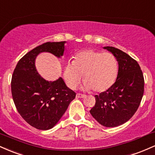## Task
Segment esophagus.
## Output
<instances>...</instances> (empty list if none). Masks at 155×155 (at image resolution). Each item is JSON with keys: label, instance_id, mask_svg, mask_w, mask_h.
<instances>
[{"label": "esophagus", "instance_id": "esophagus-1", "mask_svg": "<svg viewBox=\"0 0 155 155\" xmlns=\"http://www.w3.org/2000/svg\"><path fill=\"white\" fill-rule=\"evenodd\" d=\"M86 97V95H83V94H81V93L76 94V97H79V98H84V97Z\"/></svg>", "mask_w": 155, "mask_h": 155}]
</instances>
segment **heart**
I'll return each mask as SVG.
<instances>
[{
    "label": "heart",
    "instance_id": "obj_1",
    "mask_svg": "<svg viewBox=\"0 0 155 155\" xmlns=\"http://www.w3.org/2000/svg\"><path fill=\"white\" fill-rule=\"evenodd\" d=\"M119 74V63L111 53L87 49L76 54L74 61H69L64 68L63 76L67 86L74 89L83 78L82 87L104 92L115 83Z\"/></svg>",
    "mask_w": 155,
    "mask_h": 155
}]
</instances>
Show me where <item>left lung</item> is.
I'll return each mask as SVG.
<instances>
[{
	"label": "left lung",
	"mask_w": 155,
	"mask_h": 155,
	"mask_svg": "<svg viewBox=\"0 0 155 155\" xmlns=\"http://www.w3.org/2000/svg\"><path fill=\"white\" fill-rule=\"evenodd\" d=\"M104 49L116 57L119 74L109 90L95 95V106L90 112L101 125L114 127L125 123L136 113L143 95L144 79L138 63L130 55L112 47Z\"/></svg>",
	"instance_id": "left-lung-1"
}]
</instances>
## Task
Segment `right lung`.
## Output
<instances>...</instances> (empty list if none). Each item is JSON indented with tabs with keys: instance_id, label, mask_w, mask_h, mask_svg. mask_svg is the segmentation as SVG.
<instances>
[{
	"instance_id": "1",
	"label": "right lung",
	"mask_w": 155,
	"mask_h": 155,
	"mask_svg": "<svg viewBox=\"0 0 155 155\" xmlns=\"http://www.w3.org/2000/svg\"><path fill=\"white\" fill-rule=\"evenodd\" d=\"M65 41L47 42L34 48L17 63L12 78V94L21 117L35 128H52L65 114L76 93L61 77L47 81L35 68V58L41 52H49L60 58Z\"/></svg>"
}]
</instances>
